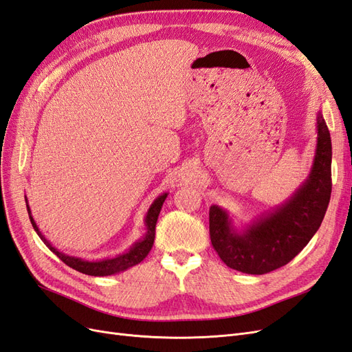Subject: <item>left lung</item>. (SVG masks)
I'll return each mask as SVG.
<instances>
[{
	"mask_svg": "<svg viewBox=\"0 0 352 352\" xmlns=\"http://www.w3.org/2000/svg\"><path fill=\"white\" fill-rule=\"evenodd\" d=\"M332 141L322 113H317V145L310 175L282 206L251 225L236 229L229 212L210 207V238L228 267L264 274L289 263L320 228L332 192Z\"/></svg>",
	"mask_w": 352,
	"mask_h": 352,
	"instance_id": "left-lung-1",
	"label": "left lung"
}]
</instances>
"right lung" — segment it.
<instances>
[{
	"mask_svg": "<svg viewBox=\"0 0 352 352\" xmlns=\"http://www.w3.org/2000/svg\"><path fill=\"white\" fill-rule=\"evenodd\" d=\"M167 195H168L167 192L158 195L154 199L151 207L148 208L145 220H144L146 232H145V235L141 239H138L126 252H122L119 255H116V257L97 260V261H88V260H83V258H79V257H73V255H67L65 252H60L56 247H52V245L50 243V241L44 235H42L38 225H36L35 220H34V217H32L29 204H26V207H28L30 223H32V226H34L35 232L38 233V236L42 241H44V243L47 245V247L52 252H54L63 263H66L69 267L78 270V272H80L83 274H89V276H111V274H116V273H120V272H124L127 269H131V267H133V265H136V264H140L146 257L148 252L151 251L153 243H154V238H155L157 219H158L160 210H162L163 202L167 198Z\"/></svg>",
	"mask_w": 352,
	"mask_h": 352,
	"instance_id": "obj_1",
	"label": "right lung"
}]
</instances>
